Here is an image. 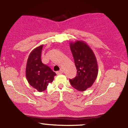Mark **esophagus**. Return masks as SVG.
Here are the masks:
<instances>
[{"label":"esophagus","mask_w":128,"mask_h":128,"mask_svg":"<svg viewBox=\"0 0 128 128\" xmlns=\"http://www.w3.org/2000/svg\"><path fill=\"white\" fill-rule=\"evenodd\" d=\"M63 72H63L62 70H61L56 72V74H58V75H60V74H63Z\"/></svg>","instance_id":"obj_1"}]
</instances>
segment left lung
Returning a JSON list of instances; mask_svg holds the SVG:
<instances>
[{
    "mask_svg": "<svg viewBox=\"0 0 128 128\" xmlns=\"http://www.w3.org/2000/svg\"><path fill=\"white\" fill-rule=\"evenodd\" d=\"M70 47L77 70V75L70 79V82L75 89L82 92L90 88L97 78V61L94 52L83 40L71 42Z\"/></svg>",
    "mask_w": 128,
    "mask_h": 128,
    "instance_id": "1",
    "label": "left lung"
}]
</instances>
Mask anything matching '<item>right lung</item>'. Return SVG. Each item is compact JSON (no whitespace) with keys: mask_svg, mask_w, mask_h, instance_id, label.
I'll return each instance as SVG.
<instances>
[{"mask_svg":"<svg viewBox=\"0 0 128 128\" xmlns=\"http://www.w3.org/2000/svg\"><path fill=\"white\" fill-rule=\"evenodd\" d=\"M43 45L32 50L28 58L26 66V78L28 82L38 92H42L52 82L56 75L48 66L42 62L41 52Z\"/></svg>","mask_w":128,"mask_h":128,"instance_id":"1","label":"right lung"}]
</instances>
